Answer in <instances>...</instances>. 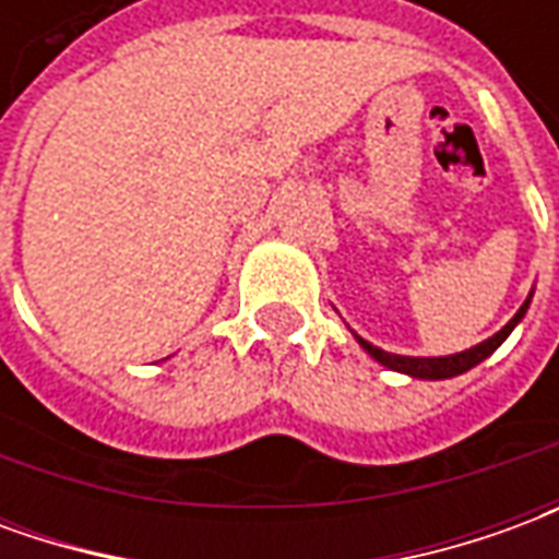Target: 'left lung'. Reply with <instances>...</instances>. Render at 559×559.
<instances>
[{
	"label": "left lung",
	"instance_id": "1",
	"mask_svg": "<svg viewBox=\"0 0 559 559\" xmlns=\"http://www.w3.org/2000/svg\"><path fill=\"white\" fill-rule=\"evenodd\" d=\"M530 299H533V293H530L527 302L518 308V314L512 317V320H509L497 335H491L488 341H481V344H476V347H469V350L455 353V356H399V353L380 350V347H374L371 341L359 338V335H356V341L362 344V350L368 353V356H374L377 362L386 365V368H392V371L419 377V380H449V377H457V374H464V371H469V368H473V365H479L481 359H488V356H491V353L497 350L506 338H509V332L521 323V317L527 314Z\"/></svg>",
	"mask_w": 559,
	"mask_h": 559
}]
</instances>
